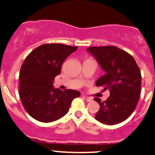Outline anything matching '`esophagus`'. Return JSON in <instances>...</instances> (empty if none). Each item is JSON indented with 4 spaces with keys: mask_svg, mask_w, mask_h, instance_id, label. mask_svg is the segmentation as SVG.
Instances as JSON below:
<instances>
[{
    "mask_svg": "<svg viewBox=\"0 0 155 155\" xmlns=\"http://www.w3.org/2000/svg\"><path fill=\"white\" fill-rule=\"evenodd\" d=\"M83 97L87 102H91V101H93V99H92L91 97H86V96H83Z\"/></svg>",
    "mask_w": 155,
    "mask_h": 155,
    "instance_id": "obj_1",
    "label": "esophagus"
}]
</instances>
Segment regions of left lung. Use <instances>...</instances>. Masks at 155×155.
Listing matches in <instances>:
<instances>
[{"label": "left lung", "instance_id": "1", "mask_svg": "<svg viewBox=\"0 0 155 155\" xmlns=\"http://www.w3.org/2000/svg\"><path fill=\"white\" fill-rule=\"evenodd\" d=\"M87 51L105 72L97 80L96 85L110 91V95L104 102L94 98L101 106L95 119L109 125L122 122L134 112L140 99V68L132 55L115 46H94L87 48Z\"/></svg>", "mask_w": 155, "mask_h": 155}]
</instances>
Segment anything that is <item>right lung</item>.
<instances>
[{"label":"right lung","mask_w":155,"mask_h":155,"mask_svg":"<svg viewBox=\"0 0 155 155\" xmlns=\"http://www.w3.org/2000/svg\"><path fill=\"white\" fill-rule=\"evenodd\" d=\"M61 43L43 44L33 50L21 65L19 97L26 112L34 119L51 122L64 116L72 101L80 96L78 91L53 87L65 59L77 49Z\"/></svg>","instance_id":"obj_1"}]
</instances>
